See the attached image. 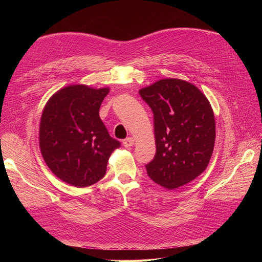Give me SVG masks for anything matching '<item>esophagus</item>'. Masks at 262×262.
<instances>
[{
    "label": "esophagus",
    "instance_id": "obj_1",
    "mask_svg": "<svg viewBox=\"0 0 262 262\" xmlns=\"http://www.w3.org/2000/svg\"><path fill=\"white\" fill-rule=\"evenodd\" d=\"M133 144H134L133 138H126L125 140H123V146L126 147V148L133 146Z\"/></svg>",
    "mask_w": 262,
    "mask_h": 262
}]
</instances>
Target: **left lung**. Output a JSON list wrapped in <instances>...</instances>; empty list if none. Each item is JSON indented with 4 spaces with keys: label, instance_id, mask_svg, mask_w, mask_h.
I'll return each mask as SVG.
<instances>
[{
    "label": "left lung",
    "instance_id": "obj_1",
    "mask_svg": "<svg viewBox=\"0 0 262 262\" xmlns=\"http://www.w3.org/2000/svg\"><path fill=\"white\" fill-rule=\"evenodd\" d=\"M139 93L154 115L156 154L145 166L148 177L167 189L192 181L208 167L215 142L208 98L178 78H164Z\"/></svg>",
    "mask_w": 262,
    "mask_h": 262
}]
</instances>
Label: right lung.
I'll return each instance as SVG.
<instances>
[{
	"label": "right lung",
	"mask_w": 262,
	"mask_h": 262,
	"mask_svg": "<svg viewBox=\"0 0 262 262\" xmlns=\"http://www.w3.org/2000/svg\"><path fill=\"white\" fill-rule=\"evenodd\" d=\"M109 89L70 85L47 102L39 125V146L55 176L89 187L105 176L110 155L120 142L109 136L99 117Z\"/></svg>",
	"instance_id": "obj_1"
}]
</instances>
